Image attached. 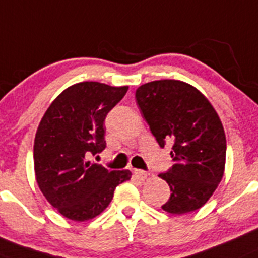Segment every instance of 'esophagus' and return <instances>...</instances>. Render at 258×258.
<instances>
[{
  "instance_id": "esophagus-1",
  "label": "esophagus",
  "mask_w": 258,
  "mask_h": 258,
  "mask_svg": "<svg viewBox=\"0 0 258 258\" xmlns=\"http://www.w3.org/2000/svg\"><path fill=\"white\" fill-rule=\"evenodd\" d=\"M148 175L149 173L146 172V171H143V170H134V176H136V177L141 181L146 180V178L148 177Z\"/></svg>"
}]
</instances>
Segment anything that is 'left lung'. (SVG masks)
<instances>
[{
    "mask_svg": "<svg viewBox=\"0 0 258 258\" xmlns=\"http://www.w3.org/2000/svg\"><path fill=\"white\" fill-rule=\"evenodd\" d=\"M136 100L159 147L172 144V167L158 175L171 190L162 209L171 214L200 209L224 173L227 141L217 111L195 87L176 80L142 85Z\"/></svg>",
    "mask_w": 258,
    "mask_h": 258,
    "instance_id": "obj_1",
    "label": "left lung"
}]
</instances>
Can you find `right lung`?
<instances>
[{"mask_svg": "<svg viewBox=\"0 0 258 258\" xmlns=\"http://www.w3.org/2000/svg\"><path fill=\"white\" fill-rule=\"evenodd\" d=\"M127 86L81 82L64 90L44 114L34 142L36 182L63 217L85 222L101 214L129 170L109 171L87 157L106 147L105 119Z\"/></svg>", "mask_w": 258, "mask_h": 258, "instance_id": "right-lung-1", "label": "right lung"}]
</instances>
